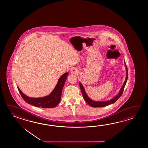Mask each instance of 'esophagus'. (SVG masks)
Wrapping results in <instances>:
<instances>
[{"label": "esophagus", "instance_id": "esophagus-1", "mask_svg": "<svg viewBox=\"0 0 148 148\" xmlns=\"http://www.w3.org/2000/svg\"><path fill=\"white\" fill-rule=\"evenodd\" d=\"M70 72H71V73H73V74H77V73H78V70L77 69L73 68V69H71Z\"/></svg>", "mask_w": 148, "mask_h": 148}]
</instances>
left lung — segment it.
Listing matches in <instances>:
<instances>
[{
  "label": "left lung",
  "mask_w": 148,
  "mask_h": 148,
  "mask_svg": "<svg viewBox=\"0 0 148 148\" xmlns=\"http://www.w3.org/2000/svg\"><path fill=\"white\" fill-rule=\"evenodd\" d=\"M124 63H125L126 70V76L125 81L124 82V84H123L122 87L119 93L115 97H114L113 99H112L111 100L106 101H96L91 100V99L87 96V95L86 94V92H85V89L84 88V87H83V86L82 85V84H81L80 82H79V86H80V89H81V91H82V96H83V97L84 98L85 101H86L90 106L92 107H105V106H108V105H110V104H113L115 102H116V101L118 100V99L121 96V95L123 94V90H124V87H125V86L127 80V78H128L127 68V66H126V65L125 64V62H124Z\"/></svg>",
  "instance_id": "8db88e82"
}]
</instances>
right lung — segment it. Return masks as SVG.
Returning <instances> with one entry per match:
<instances>
[{
	"label": "right lung",
	"instance_id": "1",
	"mask_svg": "<svg viewBox=\"0 0 148 148\" xmlns=\"http://www.w3.org/2000/svg\"><path fill=\"white\" fill-rule=\"evenodd\" d=\"M68 75V73H65L61 75L53 90L49 95L43 97H29L24 94L18 87L17 88L23 99L28 104L41 108H53L57 106L60 101L62 90Z\"/></svg>",
	"mask_w": 148,
	"mask_h": 148
}]
</instances>
